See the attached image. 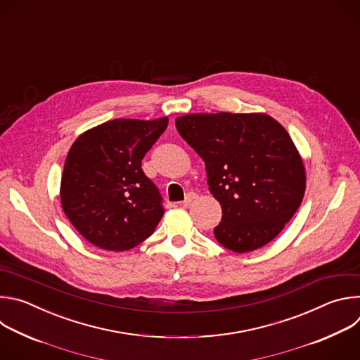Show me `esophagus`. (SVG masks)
I'll return each instance as SVG.
<instances>
[{
    "mask_svg": "<svg viewBox=\"0 0 360 360\" xmlns=\"http://www.w3.org/2000/svg\"><path fill=\"white\" fill-rule=\"evenodd\" d=\"M196 196H198V195H196L195 192H189V193L186 195V198L181 202V205H182V207H188V205H191V202H192V200H195V199H196Z\"/></svg>",
    "mask_w": 360,
    "mask_h": 360,
    "instance_id": "34e87169",
    "label": "esophagus"
}]
</instances>
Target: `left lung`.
I'll use <instances>...</instances> for the list:
<instances>
[{
	"label": "left lung",
	"mask_w": 360,
	"mask_h": 360,
	"mask_svg": "<svg viewBox=\"0 0 360 360\" xmlns=\"http://www.w3.org/2000/svg\"><path fill=\"white\" fill-rule=\"evenodd\" d=\"M175 125L203 160L210 191L222 207L217 240L246 253L276 238L306 189L304 165L288 131L262 112L189 114Z\"/></svg>",
	"instance_id": "obj_1"
}]
</instances>
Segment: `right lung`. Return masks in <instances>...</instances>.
I'll return each mask as SVG.
<instances>
[{
	"mask_svg": "<svg viewBox=\"0 0 360 360\" xmlns=\"http://www.w3.org/2000/svg\"><path fill=\"white\" fill-rule=\"evenodd\" d=\"M167 127V117L120 118L82 132L71 145L61 178V205L89 243L122 252L155 231L164 215L162 198L141 164Z\"/></svg>",
	"mask_w": 360,
	"mask_h": 360,
	"instance_id": "right-lung-1",
	"label": "right lung"
}]
</instances>
